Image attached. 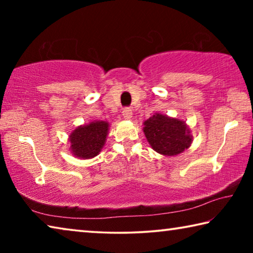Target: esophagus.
Here are the masks:
<instances>
[{"instance_id":"1","label":"esophagus","mask_w":253,"mask_h":253,"mask_svg":"<svg viewBox=\"0 0 253 253\" xmlns=\"http://www.w3.org/2000/svg\"><path fill=\"white\" fill-rule=\"evenodd\" d=\"M122 113H123V116H124V118H126V119H130V118L132 117V111H131V109H130V108H128V107H126V108H124Z\"/></svg>"}]
</instances>
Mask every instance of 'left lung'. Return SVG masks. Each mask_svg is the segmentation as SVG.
<instances>
[{
  "mask_svg": "<svg viewBox=\"0 0 253 253\" xmlns=\"http://www.w3.org/2000/svg\"><path fill=\"white\" fill-rule=\"evenodd\" d=\"M144 134L154 151L164 156H175L191 146L193 136L183 121L155 114L144 122Z\"/></svg>",
  "mask_w": 253,
  "mask_h": 253,
  "instance_id": "left-lung-1",
  "label": "left lung"
}]
</instances>
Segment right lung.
Here are the masks:
<instances>
[{
	"label": "right lung",
	"instance_id": "obj_1",
	"mask_svg": "<svg viewBox=\"0 0 253 253\" xmlns=\"http://www.w3.org/2000/svg\"><path fill=\"white\" fill-rule=\"evenodd\" d=\"M108 129L109 124L102 121H95L88 125L77 127L69 136L71 153L74 156L84 160L97 156L104 147Z\"/></svg>",
	"mask_w": 253,
	"mask_h": 253
}]
</instances>
